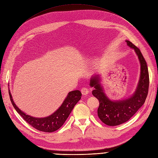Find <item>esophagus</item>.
<instances>
[{"mask_svg":"<svg viewBox=\"0 0 158 158\" xmlns=\"http://www.w3.org/2000/svg\"><path fill=\"white\" fill-rule=\"evenodd\" d=\"M89 92V89H88L87 88L84 87V88H82V89H81V94H83V95H87V94H88Z\"/></svg>","mask_w":158,"mask_h":158,"instance_id":"esophagus-1","label":"esophagus"}]
</instances>
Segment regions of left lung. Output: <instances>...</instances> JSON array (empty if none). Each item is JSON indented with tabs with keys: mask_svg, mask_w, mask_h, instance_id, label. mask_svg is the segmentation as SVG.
Returning <instances> with one entry per match:
<instances>
[{
	"mask_svg": "<svg viewBox=\"0 0 158 158\" xmlns=\"http://www.w3.org/2000/svg\"><path fill=\"white\" fill-rule=\"evenodd\" d=\"M126 42L134 50L140 63V77L134 93L126 99L111 100L104 92L98 74H95L90 80V85L94 88L92 94L100 102L98 116L103 123L109 126L119 125L129 120L143 105L148 94L149 76L147 62L139 48L129 40Z\"/></svg>",
	"mask_w": 158,
	"mask_h": 158,
	"instance_id": "8db88e82",
	"label": "left lung"
}]
</instances>
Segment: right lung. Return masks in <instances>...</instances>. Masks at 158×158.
<instances>
[{
    "instance_id": "obj_1",
    "label": "right lung",
    "mask_w": 158,
    "mask_h": 158,
    "mask_svg": "<svg viewBox=\"0 0 158 158\" xmlns=\"http://www.w3.org/2000/svg\"><path fill=\"white\" fill-rule=\"evenodd\" d=\"M10 100L15 109L23 118L25 121L40 131L52 132L57 131L63 125L68 118L75 105L81 99V93L78 90L73 91L67 94L61 106L52 114L44 118H35L26 114L14 103L11 92L9 90Z\"/></svg>"
}]
</instances>
